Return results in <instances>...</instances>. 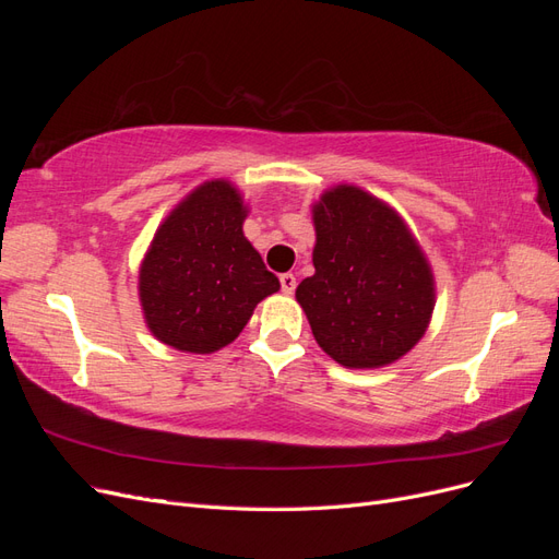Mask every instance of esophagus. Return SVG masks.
I'll return each instance as SVG.
<instances>
[{
	"mask_svg": "<svg viewBox=\"0 0 559 559\" xmlns=\"http://www.w3.org/2000/svg\"><path fill=\"white\" fill-rule=\"evenodd\" d=\"M280 284H282V292L286 296H292L296 289V277L292 273H284V275H280Z\"/></svg>",
	"mask_w": 559,
	"mask_h": 559,
	"instance_id": "obj_1",
	"label": "esophagus"
}]
</instances>
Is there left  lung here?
Here are the masks:
<instances>
[{
  "mask_svg": "<svg viewBox=\"0 0 559 559\" xmlns=\"http://www.w3.org/2000/svg\"><path fill=\"white\" fill-rule=\"evenodd\" d=\"M314 275L296 289L317 345L345 368H382L427 333L433 270L403 216L354 183L312 205Z\"/></svg>",
  "mask_w": 559,
  "mask_h": 559,
  "instance_id": "obj_1",
  "label": "left lung"
}]
</instances>
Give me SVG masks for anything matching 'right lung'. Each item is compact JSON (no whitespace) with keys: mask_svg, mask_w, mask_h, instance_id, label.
I'll return each mask as SVG.
<instances>
[{"mask_svg":"<svg viewBox=\"0 0 559 559\" xmlns=\"http://www.w3.org/2000/svg\"><path fill=\"white\" fill-rule=\"evenodd\" d=\"M240 189L210 179L163 218L140 263V306L156 341L212 354L242 333L280 280L245 238Z\"/></svg>","mask_w":559,"mask_h":559,"instance_id":"right-lung-1","label":"right lung"}]
</instances>
